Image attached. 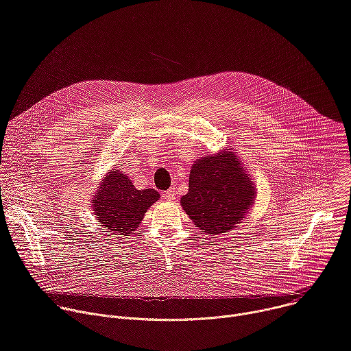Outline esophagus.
<instances>
[{
    "instance_id": "34e87169",
    "label": "esophagus",
    "mask_w": 351,
    "mask_h": 351,
    "mask_svg": "<svg viewBox=\"0 0 351 351\" xmlns=\"http://www.w3.org/2000/svg\"><path fill=\"white\" fill-rule=\"evenodd\" d=\"M165 197L168 199H173L175 198V189H169L168 191H165Z\"/></svg>"
}]
</instances>
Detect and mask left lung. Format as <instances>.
<instances>
[{
  "label": "left lung",
  "instance_id": "8db88e82",
  "mask_svg": "<svg viewBox=\"0 0 351 351\" xmlns=\"http://www.w3.org/2000/svg\"><path fill=\"white\" fill-rule=\"evenodd\" d=\"M256 199V186L240 158L222 152L194 161L189 191L180 206L189 218L207 234H221L236 228Z\"/></svg>",
  "mask_w": 351,
  "mask_h": 351
}]
</instances>
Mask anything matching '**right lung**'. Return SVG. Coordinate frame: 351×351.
Segmentation results:
<instances>
[{
  "label": "right lung",
  "mask_w": 351,
  "mask_h": 351,
  "mask_svg": "<svg viewBox=\"0 0 351 351\" xmlns=\"http://www.w3.org/2000/svg\"><path fill=\"white\" fill-rule=\"evenodd\" d=\"M157 199H160L157 190H137L122 171L112 169L99 183L90 207L99 225L117 234L128 236L138 228L149 206Z\"/></svg>",
  "instance_id": "right-lung-1"
}]
</instances>
